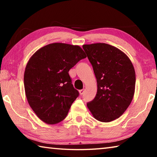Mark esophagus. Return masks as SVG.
I'll return each mask as SVG.
<instances>
[{
  "mask_svg": "<svg viewBox=\"0 0 157 157\" xmlns=\"http://www.w3.org/2000/svg\"><path fill=\"white\" fill-rule=\"evenodd\" d=\"M79 94H80V95H83V94H84V89L79 90Z\"/></svg>",
  "mask_w": 157,
  "mask_h": 157,
  "instance_id": "1",
  "label": "esophagus"
}]
</instances>
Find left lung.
<instances>
[{
	"label": "left lung",
	"instance_id": "8db88e82",
	"mask_svg": "<svg viewBox=\"0 0 157 157\" xmlns=\"http://www.w3.org/2000/svg\"><path fill=\"white\" fill-rule=\"evenodd\" d=\"M97 79L98 91L87 104L93 116L109 123L118 118L131 104L135 92L136 74L125 53L104 43L84 44Z\"/></svg>",
	"mask_w": 157,
	"mask_h": 157
}]
</instances>
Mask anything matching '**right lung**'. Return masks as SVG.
<instances>
[{"label":"right lung","mask_w":157,"mask_h":157,"mask_svg":"<svg viewBox=\"0 0 157 157\" xmlns=\"http://www.w3.org/2000/svg\"><path fill=\"white\" fill-rule=\"evenodd\" d=\"M86 55L79 46L63 43L46 45L34 53L24 72L28 104L38 118L48 124L64 119L79 95L68 71Z\"/></svg>","instance_id":"right-lung-1"}]
</instances>
